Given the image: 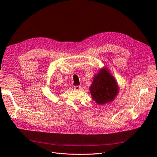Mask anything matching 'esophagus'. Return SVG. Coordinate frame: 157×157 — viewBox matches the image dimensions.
<instances>
[{
    "instance_id": "esophagus-1",
    "label": "esophagus",
    "mask_w": 157,
    "mask_h": 157,
    "mask_svg": "<svg viewBox=\"0 0 157 157\" xmlns=\"http://www.w3.org/2000/svg\"><path fill=\"white\" fill-rule=\"evenodd\" d=\"M81 88V86H74V89L76 90H78Z\"/></svg>"
}]
</instances>
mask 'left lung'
Instances as JSON below:
<instances>
[{
    "label": "left lung",
    "instance_id": "8db88e82",
    "mask_svg": "<svg viewBox=\"0 0 157 157\" xmlns=\"http://www.w3.org/2000/svg\"><path fill=\"white\" fill-rule=\"evenodd\" d=\"M90 90L94 100L99 105H103L115 98L118 88L115 78L107 69H103L94 77Z\"/></svg>",
    "mask_w": 157,
    "mask_h": 157
}]
</instances>
